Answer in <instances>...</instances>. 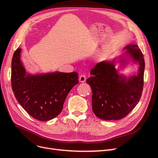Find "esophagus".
Wrapping results in <instances>:
<instances>
[{"label": "esophagus", "mask_w": 158, "mask_h": 158, "mask_svg": "<svg viewBox=\"0 0 158 158\" xmlns=\"http://www.w3.org/2000/svg\"><path fill=\"white\" fill-rule=\"evenodd\" d=\"M85 80H86V77H85V76L84 74H82L80 76V78H79V80L80 82H84Z\"/></svg>", "instance_id": "34e87169"}]
</instances>
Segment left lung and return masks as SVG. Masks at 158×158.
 Returning a JSON list of instances; mask_svg holds the SVG:
<instances>
[{"label": "left lung", "mask_w": 158, "mask_h": 158, "mask_svg": "<svg viewBox=\"0 0 158 158\" xmlns=\"http://www.w3.org/2000/svg\"><path fill=\"white\" fill-rule=\"evenodd\" d=\"M125 49L127 55L139 64L136 76L127 79L118 74L114 60L103 61L91 70L92 76L86 80L92 90L93 112L103 120H119L126 117L142 96L145 68L144 55L137 45H128Z\"/></svg>", "instance_id": "left-lung-1"}]
</instances>
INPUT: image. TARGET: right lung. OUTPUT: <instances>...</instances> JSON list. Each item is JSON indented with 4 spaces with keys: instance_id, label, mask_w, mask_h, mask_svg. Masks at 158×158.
Wrapping results in <instances>:
<instances>
[{
    "instance_id": "add662e5",
    "label": "right lung",
    "mask_w": 158,
    "mask_h": 158,
    "mask_svg": "<svg viewBox=\"0 0 158 158\" xmlns=\"http://www.w3.org/2000/svg\"><path fill=\"white\" fill-rule=\"evenodd\" d=\"M21 49L12 59L11 85L15 98L25 111L37 120L46 121L59 115L71 89L78 83L76 72L32 76L20 61Z\"/></svg>"
}]
</instances>
